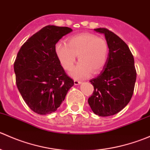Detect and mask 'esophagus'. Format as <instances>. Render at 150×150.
<instances>
[{"instance_id": "obj_1", "label": "esophagus", "mask_w": 150, "mask_h": 150, "mask_svg": "<svg viewBox=\"0 0 150 150\" xmlns=\"http://www.w3.org/2000/svg\"><path fill=\"white\" fill-rule=\"evenodd\" d=\"M81 83H82L81 81H78V80H75V81H74V84L75 85H79V84H81Z\"/></svg>"}]
</instances>
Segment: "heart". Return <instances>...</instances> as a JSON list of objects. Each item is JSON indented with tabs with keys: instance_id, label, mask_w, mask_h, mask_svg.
<instances>
[{
	"instance_id": "heart-1",
	"label": "heart",
	"mask_w": 150,
	"mask_h": 150,
	"mask_svg": "<svg viewBox=\"0 0 150 150\" xmlns=\"http://www.w3.org/2000/svg\"><path fill=\"white\" fill-rule=\"evenodd\" d=\"M66 43L58 42L55 51L60 63L66 70H69L76 61L80 62L71 71L75 78H85L91 73L100 72L106 64L108 45L105 39L91 33H81L68 38Z\"/></svg>"
}]
</instances>
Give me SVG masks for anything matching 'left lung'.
Masks as SVG:
<instances>
[{"label":"left lung","instance_id":"obj_1","mask_svg":"<svg viewBox=\"0 0 150 150\" xmlns=\"http://www.w3.org/2000/svg\"><path fill=\"white\" fill-rule=\"evenodd\" d=\"M94 30L104 35L109 54L103 70L90 81L94 91L88 102L95 114L107 117L118 113L129 103L137 71L133 54L120 38L107 28Z\"/></svg>","mask_w":150,"mask_h":150}]
</instances>
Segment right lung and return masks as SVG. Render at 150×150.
I'll return each instance as SVG.
<instances>
[{
	"instance_id": "1",
	"label": "right lung",
	"mask_w": 150,
	"mask_h": 150,
	"mask_svg": "<svg viewBox=\"0 0 150 150\" xmlns=\"http://www.w3.org/2000/svg\"><path fill=\"white\" fill-rule=\"evenodd\" d=\"M72 31L67 27H44L22 45L16 55V86L34 112H55L73 86V80L66 74L55 51L56 43Z\"/></svg>"
}]
</instances>
